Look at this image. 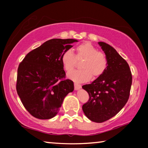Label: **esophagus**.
I'll return each instance as SVG.
<instances>
[{
    "mask_svg": "<svg viewBox=\"0 0 148 148\" xmlns=\"http://www.w3.org/2000/svg\"><path fill=\"white\" fill-rule=\"evenodd\" d=\"M82 87V86L79 84H76L74 83V89L75 90H78Z\"/></svg>",
    "mask_w": 148,
    "mask_h": 148,
    "instance_id": "1",
    "label": "esophagus"
}]
</instances>
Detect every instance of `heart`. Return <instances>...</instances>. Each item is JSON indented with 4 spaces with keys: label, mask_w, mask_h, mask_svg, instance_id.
<instances>
[{
    "label": "heart",
    "mask_w": 148,
    "mask_h": 148,
    "mask_svg": "<svg viewBox=\"0 0 148 148\" xmlns=\"http://www.w3.org/2000/svg\"><path fill=\"white\" fill-rule=\"evenodd\" d=\"M76 54L74 56L71 49L64 51L62 53L61 61L65 71L71 72L76 64V59H84L80 64L82 69L74 71L68 74V77L73 81L82 83L89 81L92 76L97 78L104 73L107 67V59L104 53L89 42L79 44L76 47Z\"/></svg>",
    "instance_id": "1"
}]
</instances>
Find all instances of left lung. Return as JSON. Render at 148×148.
<instances>
[{
  "label": "left lung",
  "instance_id": "left-lung-1",
  "mask_svg": "<svg viewBox=\"0 0 148 148\" xmlns=\"http://www.w3.org/2000/svg\"><path fill=\"white\" fill-rule=\"evenodd\" d=\"M107 59L106 71L90 84L82 86L89 99L82 109L91 121L102 123L116 116L128 101L132 74L127 61L113 47L99 42Z\"/></svg>",
  "mask_w": 148,
  "mask_h": 148
}]
</instances>
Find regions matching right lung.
Masks as SVG:
<instances>
[{"instance_id": "right-lung-1", "label": "right lung", "mask_w": 148, "mask_h": 148, "mask_svg": "<svg viewBox=\"0 0 148 148\" xmlns=\"http://www.w3.org/2000/svg\"><path fill=\"white\" fill-rule=\"evenodd\" d=\"M75 39L54 38L32 50L19 64L16 90L32 116L49 119L59 111L64 97L74 91V83L65 79L61 57Z\"/></svg>"}]
</instances>
